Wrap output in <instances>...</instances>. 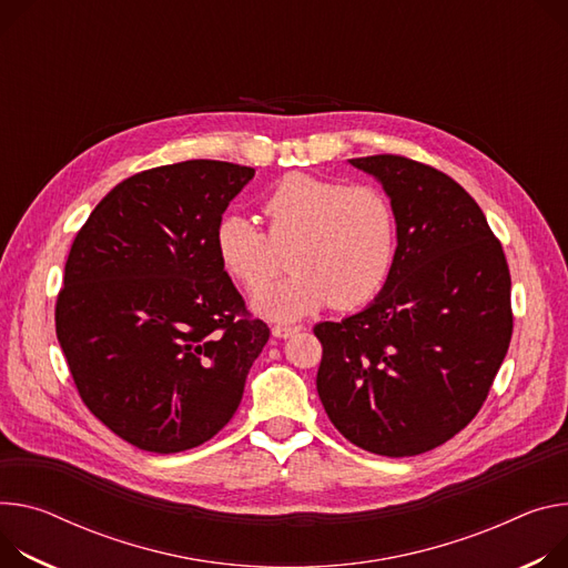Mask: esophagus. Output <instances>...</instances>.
<instances>
[{
	"label": "esophagus",
	"instance_id": "34e87169",
	"mask_svg": "<svg viewBox=\"0 0 568 568\" xmlns=\"http://www.w3.org/2000/svg\"><path fill=\"white\" fill-rule=\"evenodd\" d=\"M298 331H301V326H283V324H278V326H274V328H272L274 337H281V339H287V337L296 335Z\"/></svg>",
	"mask_w": 568,
	"mask_h": 568
}]
</instances>
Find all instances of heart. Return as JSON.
<instances>
[{"mask_svg":"<svg viewBox=\"0 0 568 568\" xmlns=\"http://www.w3.org/2000/svg\"><path fill=\"white\" fill-rule=\"evenodd\" d=\"M267 233L244 215L215 226L222 270L246 292L277 273L291 251L293 276L257 294L253 307L276 322H292L331 303L355 311L385 285L396 253V213L374 185H346L313 174H287L263 199Z\"/></svg>","mask_w":568,"mask_h":568,"instance_id":"1","label":"heart"}]
</instances>
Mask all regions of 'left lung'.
<instances>
[{
	"mask_svg": "<svg viewBox=\"0 0 568 568\" xmlns=\"http://www.w3.org/2000/svg\"><path fill=\"white\" fill-rule=\"evenodd\" d=\"M396 213L398 246L363 313L322 322L317 392L333 426L376 455L433 450L478 415L511 339L509 270L480 205L396 153L351 159Z\"/></svg>",
	"mask_w": 568,
	"mask_h": 568,
	"instance_id": "1",
	"label": "left lung"
}]
</instances>
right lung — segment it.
<instances>
[{
    "label": "right lung",
    "instance_id": "obj_1",
    "mask_svg": "<svg viewBox=\"0 0 568 568\" xmlns=\"http://www.w3.org/2000/svg\"><path fill=\"white\" fill-rule=\"evenodd\" d=\"M253 174L224 161L144 170L101 199L72 242L57 337L85 407L142 450L217 435L270 339L213 242Z\"/></svg>",
    "mask_w": 568,
    "mask_h": 568
}]
</instances>
